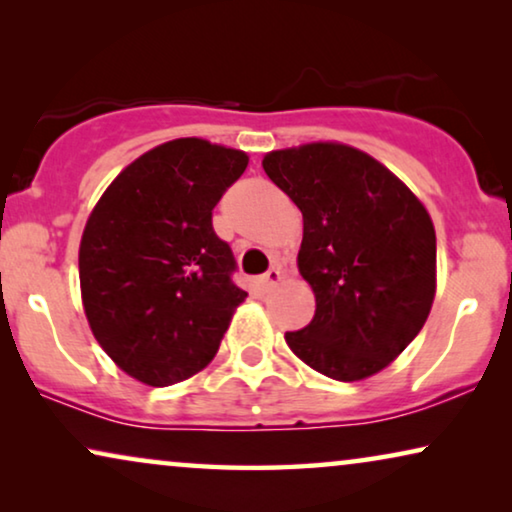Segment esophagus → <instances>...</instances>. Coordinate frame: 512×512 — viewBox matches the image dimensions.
Returning <instances> with one entry per match:
<instances>
[{"label":"esophagus","mask_w":512,"mask_h":512,"mask_svg":"<svg viewBox=\"0 0 512 512\" xmlns=\"http://www.w3.org/2000/svg\"><path fill=\"white\" fill-rule=\"evenodd\" d=\"M282 277H284L282 270H279V268H270L261 279H258V284H261L263 291H270L272 286H277L279 282H282Z\"/></svg>","instance_id":"obj_1"}]
</instances>
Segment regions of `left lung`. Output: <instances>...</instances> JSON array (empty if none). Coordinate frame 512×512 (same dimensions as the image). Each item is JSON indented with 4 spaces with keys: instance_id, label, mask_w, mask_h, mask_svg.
I'll return each instance as SVG.
<instances>
[{
    "instance_id": "left-lung-1",
    "label": "left lung",
    "mask_w": 512,
    "mask_h": 512,
    "mask_svg": "<svg viewBox=\"0 0 512 512\" xmlns=\"http://www.w3.org/2000/svg\"><path fill=\"white\" fill-rule=\"evenodd\" d=\"M303 214L298 270L317 310L286 345L317 373L356 382L396 361L436 298V230L424 202L380 160L340 142L263 156Z\"/></svg>"
}]
</instances>
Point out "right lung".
<instances>
[{
    "mask_svg": "<svg viewBox=\"0 0 512 512\" xmlns=\"http://www.w3.org/2000/svg\"><path fill=\"white\" fill-rule=\"evenodd\" d=\"M247 165L240 149L172 139L132 160L88 216L83 312L109 359L149 387L200 373L247 298L212 228V209Z\"/></svg>",
    "mask_w": 512,
    "mask_h": 512,
    "instance_id": "1",
    "label": "right lung"
}]
</instances>
